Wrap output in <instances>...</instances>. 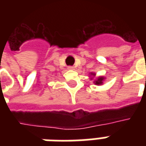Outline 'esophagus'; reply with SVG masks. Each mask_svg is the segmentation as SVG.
Instances as JSON below:
<instances>
[{"instance_id": "34e87169", "label": "esophagus", "mask_w": 146, "mask_h": 146, "mask_svg": "<svg viewBox=\"0 0 146 146\" xmlns=\"http://www.w3.org/2000/svg\"><path fill=\"white\" fill-rule=\"evenodd\" d=\"M68 70H74V67H73V66H68Z\"/></svg>"}]
</instances>
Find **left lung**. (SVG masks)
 Returning <instances> with one entry per match:
<instances>
[{"label":"left lung","mask_w":146,"mask_h":146,"mask_svg":"<svg viewBox=\"0 0 146 146\" xmlns=\"http://www.w3.org/2000/svg\"><path fill=\"white\" fill-rule=\"evenodd\" d=\"M95 75H96V74H95V73H91V75H90V76H95ZM93 78H94V77H92V78H91V80H92ZM104 80H105L104 76H98V77H97L96 79L94 80V84H96V85H102V84H103Z\"/></svg>","instance_id":"left-lung-1"}]
</instances>
